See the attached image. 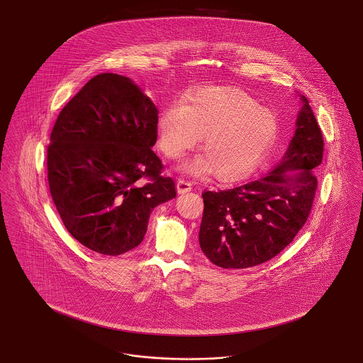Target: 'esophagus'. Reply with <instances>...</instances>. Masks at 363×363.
I'll return each instance as SVG.
<instances>
[{"mask_svg":"<svg viewBox=\"0 0 363 363\" xmlns=\"http://www.w3.org/2000/svg\"><path fill=\"white\" fill-rule=\"evenodd\" d=\"M177 190H178V193H186L189 190H191V184L184 178H178L177 179Z\"/></svg>","mask_w":363,"mask_h":363,"instance_id":"obj_1","label":"esophagus"}]
</instances>
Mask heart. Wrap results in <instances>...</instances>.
Returning a JSON list of instances; mask_svg holds the SVG:
<instances>
[{
  "label": "heart",
  "instance_id": "obj_1",
  "mask_svg": "<svg viewBox=\"0 0 363 363\" xmlns=\"http://www.w3.org/2000/svg\"><path fill=\"white\" fill-rule=\"evenodd\" d=\"M158 147L177 160L194 149L201 137L203 155L185 163L196 175L235 181L257 166L277 134V118L238 88L208 87L173 103L158 118Z\"/></svg>",
  "mask_w": 363,
  "mask_h": 363
}]
</instances>
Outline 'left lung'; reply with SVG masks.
Returning a JSON list of instances; mask_svg holds the SVG:
<instances>
[{"label":"left lung","instance_id":"left-lung-1","mask_svg":"<svg viewBox=\"0 0 363 363\" xmlns=\"http://www.w3.org/2000/svg\"><path fill=\"white\" fill-rule=\"evenodd\" d=\"M289 147L275 167L232 189L202 191L200 247L221 268H250L275 257L295 238L313 208L325 142L308 100ZM297 173L289 175V172Z\"/></svg>","mask_w":363,"mask_h":363}]
</instances>
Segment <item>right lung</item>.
I'll list each match as a JSON object with an SVG mask.
<instances>
[{
	"mask_svg": "<svg viewBox=\"0 0 363 363\" xmlns=\"http://www.w3.org/2000/svg\"><path fill=\"white\" fill-rule=\"evenodd\" d=\"M157 123L150 98L116 74L92 77L59 113L47 150L50 196L88 250L116 256L135 248L152 209L174 199V181L151 150Z\"/></svg>",
	"mask_w": 363,
	"mask_h": 363,
	"instance_id": "add662e5",
	"label": "right lung"
}]
</instances>
